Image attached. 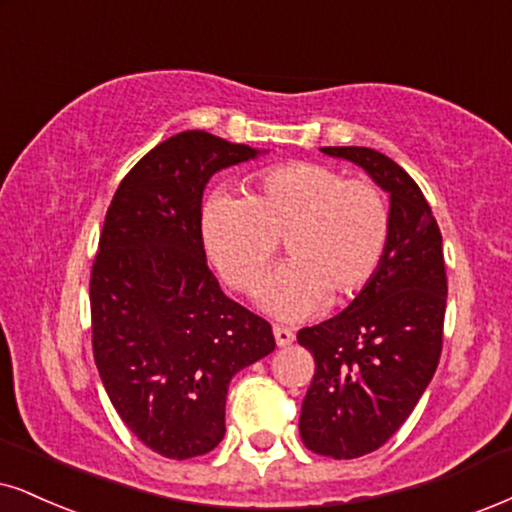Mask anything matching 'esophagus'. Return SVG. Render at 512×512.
I'll return each mask as SVG.
<instances>
[{"mask_svg": "<svg viewBox=\"0 0 512 512\" xmlns=\"http://www.w3.org/2000/svg\"><path fill=\"white\" fill-rule=\"evenodd\" d=\"M273 334H275V342L277 346H289L294 342V332L289 330L285 325H275L273 327Z\"/></svg>", "mask_w": 512, "mask_h": 512, "instance_id": "34e87169", "label": "esophagus"}]
</instances>
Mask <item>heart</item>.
Here are the masks:
<instances>
[{
  "instance_id": "heart-1",
  "label": "heart",
  "mask_w": 512,
  "mask_h": 512,
  "mask_svg": "<svg viewBox=\"0 0 512 512\" xmlns=\"http://www.w3.org/2000/svg\"><path fill=\"white\" fill-rule=\"evenodd\" d=\"M391 211L372 180L323 163L289 161L263 170L249 197L218 194L201 213V239L223 280L254 294L280 242L292 261L270 277L263 304L294 320L342 304L375 277L389 244Z\"/></svg>"
}]
</instances>
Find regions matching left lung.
Instances as JSON below:
<instances>
[{"mask_svg":"<svg viewBox=\"0 0 512 512\" xmlns=\"http://www.w3.org/2000/svg\"><path fill=\"white\" fill-rule=\"evenodd\" d=\"M353 161L391 197V232L372 280L342 313L296 334L313 353L299 432L318 456L377 451L413 413L444 344L446 266L441 232L418 182L368 147H323Z\"/></svg>","mask_w":512,"mask_h":512,"instance_id":"obj_1","label":"left lung"}]
</instances>
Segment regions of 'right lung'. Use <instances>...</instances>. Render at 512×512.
Instances as JSON below:
<instances>
[{
  "label": "right lung",
  "instance_id": "1",
  "mask_svg": "<svg viewBox=\"0 0 512 512\" xmlns=\"http://www.w3.org/2000/svg\"><path fill=\"white\" fill-rule=\"evenodd\" d=\"M256 154L180 132L130 168L106 211L90 275L94 363L125 427L163 458L216 449L227 384L275 349L268 320L223 294L201 239L206 182Z\"/></svg>",
  "mask_w": 512,
  "mask_h": 512
}]
</instances>
